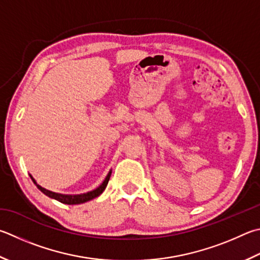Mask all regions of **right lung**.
I'll return each mask as SVG.
<instances>
[{
    "mask_svg": "<svg viewBox=\"0 0 260 260\" xmlns=\"http://www.w3.org/2000/svg\"><path fill=\"white\" fill-rule=\"evenodd\" d=\"M111 169L110 172L108 173V175L106 176L105 181H103L100 186H98L96 188H94V190L86 192V193H81V194H62V193H56V192H52L50 190H46V188L42 187L40 184H37V182L35 181V178L32 177L30 174L29 176L31 178V181L34 182L35 185L37 186V188L41 192H43L45 196H48L51 199H54L56 201L61 202V204H66V205H79V204H84V202H87L89 200L94 199V198H96L101 194V193L106 190V187L108 185V182H109L110 176H111Z\"/></svg>",
    "mask_w": 260,
    "mask_h": 260,
    "instance_id": "1",
    "label": "right lung"
}]
</instances>
